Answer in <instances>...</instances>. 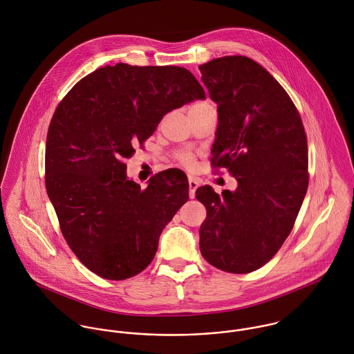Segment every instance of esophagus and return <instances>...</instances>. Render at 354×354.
I'll list each match as a JSON object with an SVG mask.
<instances>
[{
    "mask_svg": "<svg viewBox=\"0 0 354 354\" xmlns=\"http://www.w3.org/2000/svg\"><path fill=\"white\" fill-rule=\"evenodd\" d=\"M188 185H189V198L194 199L195 198V192H196V189L199 187V181L196 178H194V177H189L188 178Z\"/></svg>",
    "mask_w": 354,
    "mask_h": 354,
    "instance_id": "1",
    "label": "esophagus"
}]
</instances>
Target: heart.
Instances as JSON below:
<instances>
[{
    "label": "heart",
    "instance_id": "obj_1",
    "mask_svg": "<svg viewBox=\"0 0 354 354\" xmlns=\"http://www.w3.org/2000/svg\"><path fill=\"white\" fill-rule=\"evenodd\" d=\"M214 107V104L211 102L204 101L199 102V103H195L194 106H191L189 109V113H194V111H201V110H205V109H211ZM176 159L185 167H192L194 162H195V156L194 153L189 151H181L176 153Z\"/></svg>",
    "mask_w": 354,
    "mask_h": 354
}]
</instances>
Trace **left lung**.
Masks as SVG:
<instances>
[{"label": "left lung", "instance_id": "obj_1", "mask_svg": "<svg viewBox=\"0 0 354 354\" xmlns=\"http://www.w3.org/2000/svg\"><path fill=\"white\" fill-rule=\"evenodd\" d=\"M218 104L211 165L239 181L221 195L196 189L207 209L201 252L214 267L248 274L264 266L290 234L308 189L303 121L283 87L252 58L226 55L199 66Z\"/></svg>", "mask_w": 354, "mask_h": 354}]
</instances>
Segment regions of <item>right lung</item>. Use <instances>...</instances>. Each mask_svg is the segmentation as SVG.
Listing matches in <instances>:
<instances>
[{"instance_id":"right-lung-1","label":"right lung","mask_w":354,"mask_h":354,"mask_svg":"<svg viewBox=\"0 0 354 354\" xmlns=\"http://www.w3.org/2000/svg\"><path fill=\"white\" fill-rule=\"evenodd\" d=\"M205 93L181 66H103L77 82L51 118L45 183L61 233L94 274L122 281L153 259L159 236L184 203L188 178L165 170L140 188L127 178L138 143L162 117Z\"/></svg>"}]
</instances>
